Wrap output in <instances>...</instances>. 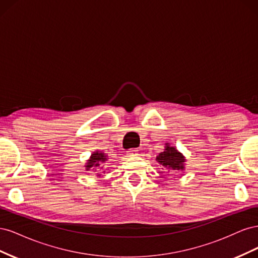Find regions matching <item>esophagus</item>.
<instances>
[{"mask_svg":"<svg viewBox=\"0 0 258 258\" xmlns=\"http://www.w3.org/2000/svg\"><path fill=\"white\" fill-rule=\"evenodd\" d=\"M138 155H139V152L138 150H136V148H131V150L127 152L128 157H135V156H138Z\"/></svg>","mask_w":258,"mask_h":258,"instance_id":"34e87169","label":"esophagus"}]
</instances>
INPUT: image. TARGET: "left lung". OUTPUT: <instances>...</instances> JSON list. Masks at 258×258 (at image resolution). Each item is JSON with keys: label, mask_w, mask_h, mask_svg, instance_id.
I'll return each instance as SVG.
<instances>
[{"label": "left lung", "mask_w": 258, "mask_h": 258, "mask_svg": "<svg viewBox=\"0 0 258 258\" xmlns=\"http://www.w3.org/2000/svg\"><path fill=\"white\" fill-rule=\"evenodd\" d=\"M156 160L159 162V165L167 170H184L185 157L179 153L174 146H171L169 143H166L165 151L161 152Z\"/></svg>", "instance_id": "obj_1"}]
</instances>
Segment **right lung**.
I'll list each match as a JSON object with an SVG mask.
<instances>
[{
    "instance_id": "1",
    "label": "right lung",
    "mask_w": 258,
    "mask_h": 258,
    "mask_svg": "<svg viewBox=\"0 0 258 258\" xmlns=\"http://www.w3.org/2000/svg\"><path fill=\"white\" fill-rule=\"evenodd\" d=\"M107 160V156L102 152H93L90 156L89 160L87 161V165H86V170L89 171L91 168H100L102 169L104 162Z\"/></svg>"
}]
</instances>
